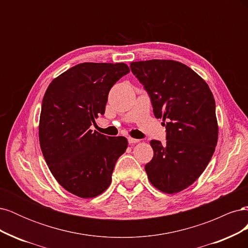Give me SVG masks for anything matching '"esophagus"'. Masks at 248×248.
Segmentation results:
<instances>
[{
  "label": "esophagus",
  "instance_id": "1",
  "mask_svg": "<svg viewBox=\"0 0 248 248\" xmlns=\"http://www.w3.org/2000/svg\"><path fill=\"white\" fill-rule=\"evenodd\" d=\"M128 141H129V144H137V142H139V141H140V140L132 139V138H128Z\"/></svg>",
  "mask_w": 248,
  "mask_h": 248
}]
</instances>
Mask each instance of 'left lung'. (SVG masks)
I'll return each instance as SVG.
<instances>
[{
  "instance_id": "1",
  "label": "left lung",
  "mask_w": 248,
  "mask_h": 248,
  "mask_svg": "<svg viewBox=\"0 0 248 248\" xmlns=\"http://www.w3.org/2000/svg\"><path fill=\"white\" fill-rule=\"evenodd\" d=\"M151 98L154 116L167 120V144L151 140L154 156L145 166L151 184L166 193L190 186L205 170L218 140L215 100L207 82L172 60L130 63Z\"/></svg>"
}]
</instances>
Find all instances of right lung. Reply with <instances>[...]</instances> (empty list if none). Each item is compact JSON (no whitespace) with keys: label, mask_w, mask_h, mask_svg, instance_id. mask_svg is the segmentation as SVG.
I'll return each mask as SVG.
<instances>
[{"label":"right lung","mask_w":248,"mask_h":248,"mask_svg":"<svg viewBox=\"0 0 248 248\" xmlns=\"http://www.w3.org/2000/svg\"><path fill=\"white\" fill-rule=\"evenodd\" d=\"M124 63H81L60 74L44 94L39 142L52 176L82 199L99 196L111 182L118 158L128 146L124 137L90 129L106 111L108 92L128 73Z\"/></svg>","instance_id":"obj_1"}]
</instances>
